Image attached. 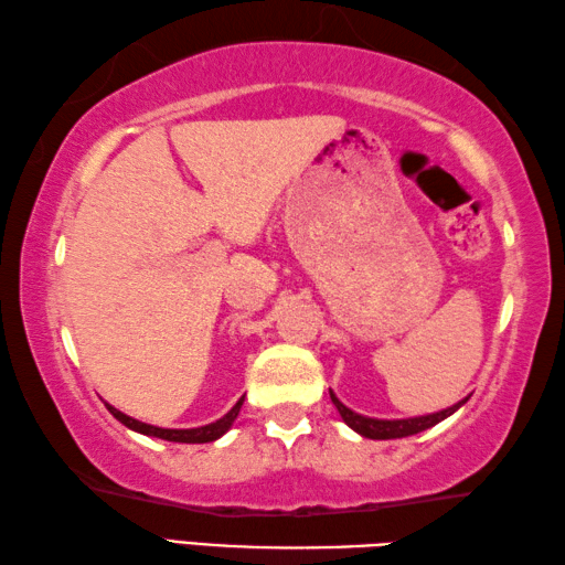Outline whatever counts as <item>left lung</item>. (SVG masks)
Masks as SVG:
<instances>
[{
    "label": "left lung",
    "mask_w": 565,
    "mask_h": 565,
    "mask_svg": "<svg viewBox=\"0 0 565 565\" xmlns=\"http://www.w3.org/2000/svg\"><path fill=\"white\" fill-rule=\"evenodd\" d=\"M329 394H331L333 406H337L341 418L347 420V426H351L353 431L361 434L363 438H376V441H386V438H406V436H414V434L426 431V428L436 426L438 420H444V418L451 416L454 411L461 408L463 401H466V398L458 401V404H454L451 408L438 411V414L388 420V418H369V416H361V414H356V411H351L349 406H343L331 388H329Z\"/></svg>",
    "instance_id": "left-lung-1"
}]
</instances>
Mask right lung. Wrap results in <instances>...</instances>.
Here are the masks:
<instances>
[{
  "label": "right lung",
  "instance_id": "add662e5",
  "mask_svg": "<svg viewBox=\"0 0 565 565\" xmlns=\"http://www.w3.org/2000/svg\"><path fill=\"white\" fill-rule=\"evenodd\" d=\"M242 404H244V396L236 401L234 408L228 411L226 416L214 420V424H206V426H199V428H159V426L145 424V420H137V418H131L127 414H121L119 408H114L109 404H104V406L109 408V414L114 418L121 420L124 426L131 428V431H137V434L164 438V441H174V444H209V441H216V438H222L228 431V428H232L234 418L238 416V411H242Z\"/></svg>",
  "mask_w": 565,
  "mask_h": 565
}]
</instances>
